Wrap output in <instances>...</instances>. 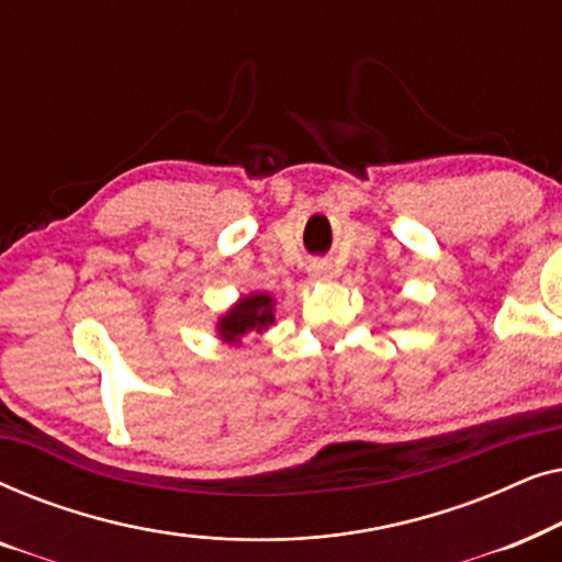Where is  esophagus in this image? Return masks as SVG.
Instances as JSON below:
<instances>
[{
  "label": "esophagus",
  "mask_w": 562,
  "mask_h": 562,
  "mask_svg": "<svg viewBox=\"0 0 562 562\" xmlns=\"http://www.w3.org/2000/svg\"><path fill=\"white\" fill-rule=\"evenodd\" d=\"M310 273L312 276H327L329 273V266L327 263H319V260H317V263L310 266Z\"/></svg>",
  "instance_id": "esophagus-1"
}]
</instances>
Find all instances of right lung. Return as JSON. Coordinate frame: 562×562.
<instances>
[{"mask_svg": "<svg viewBox=\"0 0 562 562\" xmlns=\"http://www.w3.org/2000/svg\"><path fill=\"white\" fill-rule=\"evenodd\" d=\"M273 322V304L268 294H250L235 304L220 322V335L227 342H240L250 333H263Z\"/></svg>", "mask_w": 562, "mask_h": 562, "instance_id": "1", "label": "right lung"}]
</instances>
